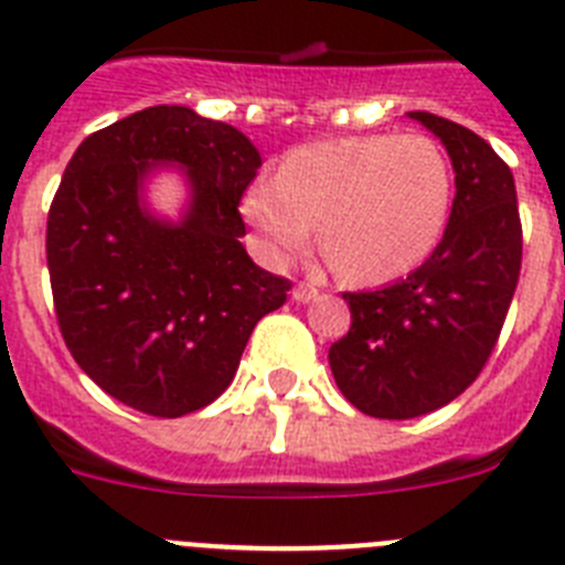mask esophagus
Wrapping results in <instances>:
<instances>
[{
	"instance_id": "obj_1",
	"label": "esophagus",
	"mask_w": 565,
	"mask_h": 565,
	"mask_svg": "<svg viewBox=\"0 0 565 565\" xmlns=\"http://www.w3.org/2000/svg\"><path fill=\"white\" fill-rule=\"evenodd\" d=\"M291 297L297 302H311V300H317V297H320V291H317L315 286H308V282H300V286H294Z\"/></svg>"
}]
</instances>
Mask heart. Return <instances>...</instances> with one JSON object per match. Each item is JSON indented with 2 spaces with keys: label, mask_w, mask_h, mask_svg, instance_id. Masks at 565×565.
Wrapping results in <instances>:
<instances>
[{
  "label": "heart",
  "mask_w": 565,
  "mask_h": 565,
  "mask_svg": "<svg viewBox=\"0 0 565 565\" xmlns=\"http://www.w3.org/2000/svg\"><path fill=\"white\" fill-rule=\"evenodd\" d=\"M455 177L426 134H365L302 145L277 180L245 191L243 214L274 263L320 245L351 282H388L431 257L451 214Z\"/></svg>",
  "instance_id": "1"
}]
</instances>
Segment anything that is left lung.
<instances>
[{"label": "left lung", "mask_w": 565, "mask_h": 565, "mask_svg": "<svg viewBox=\"0 0 565 565\" xmlns=\"http://www.w3.org/2000/svg\"><path fill=\"white\" fill-rule=\"evenodd\" d=\"M446 145L455 202L431 257L392 286L342 294L349 334L329 349L351 406L380 420L437 412L477 380L512 306L523 259L518 191L503 159L475 131L412 110Z\"/></svg>", "instance_id": "8db88e82"}]
</instances>
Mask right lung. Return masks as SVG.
<instances>
[{"instance_id": "add662e5", "label": "right lung", "mask_w": 565, "mask_h": 565, "mask_svg": "<svg viewBox=\"0 0 565 565\" xmlns=\"http://www.w3.org/2000/svg\"><path fill=\"white\" fill-rule=\"evenodd\" d=\"M186 177L180 221L150 211L159 167ZM263 157L234 125L153 105L76 148L47 214L56 320L105 394L153 417H182L231 385L250 331L291 282L263 271L236 205Z\"/></svg>"}]
</instances>
